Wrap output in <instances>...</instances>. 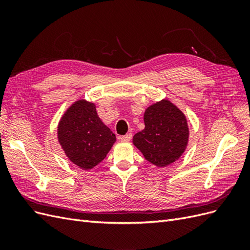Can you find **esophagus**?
<instances>
[{"mask_svg": "<svg viewBox=\"0 0 250 250\" xmlns=\"http://www.w3.org/2000/svg\"><path fill=\"white\" fill-rule=\"evenodd\" d=\"M131 138H132V134L131 133H127L125 135H122V137L120 138V141L126 143V142H129L131 140Z\"/></svg>", "mask_w": 250, "mask_h": 250, "instance_id": "34e87169", "label": "esophagus"}]
</instances>
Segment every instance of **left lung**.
I'll return each instance as SVG.
<instances>
[{
  "mask_svg": "<svg viewBox=\"0 0 250 250\" xmlns=\"http://www.w3.org/2000/svg\"><path fill=\"white\" fill-rule=\"evenodd\" d=\"M145 128L132 143L148 162L167 167L183 155L188 141L186 116L169 100L156 102L144 113Z\"/></svg>",
  "mask_w": 250,
  "mask_h": 250,
  "instance_id": "obj_1",
  "label": "left lung"
}]
</instances>
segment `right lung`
<instances>
[{"mask_svg":"<svg viewBox=\"0 0 250 250\" xmlns=\"http://www.w3.org/2000/svg\"><path fill=\"white\" fill-rule=\"evenodd\" d=\"M58 142L69 160L83 170L100 164L116 142V135L105 125L96 105L78 100L63 113L58 124Z\"/></svg>","mask_w":250,"mask_h":250,"instance_id":"add662e5","label":"right lung"}]
</instances>
